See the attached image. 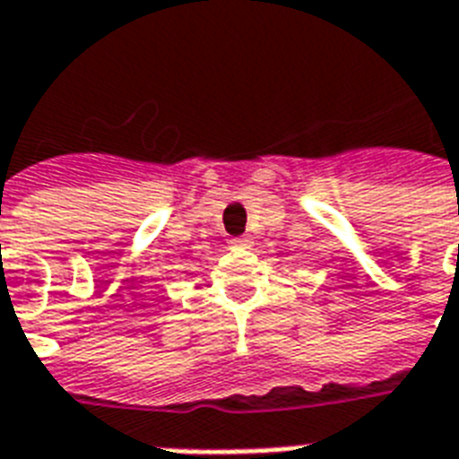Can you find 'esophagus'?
Segmentation results:
<instances>
[{
    "mask_svg": "<svg viewBox=\"0 0 459 459\" xmlns=\"http://www.w3.org/2000/svg\"><path fill=\"white\" fill-rule=\"evenodd\" d=\"M230 245H233V247H238V250H250L252 240L250 238H233V240H230Z\"/></svg>",
    "mask_w": 459,
    "mask_h": 459,
    "instance_id": "1",
    "label": "esophagus"
}]
</instances>
